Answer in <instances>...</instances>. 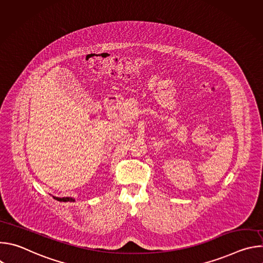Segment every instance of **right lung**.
Instances as JSON below:
<instances>
[{"label": "right lung", "instance_id": "obj_1", "mask_svg": "<svg viewBox=\"0 0 263 263\" xmlns=\"http://www.w3.org/2000/svg\"><path fill=\"white\" fill-rule=\"evenodd\" d=\"M55 200L59 201V202H74V199L66 197V198H58V197H53Z\"/></svg>", "mask_w": 263, "mask_h": 263}]
</instances>
